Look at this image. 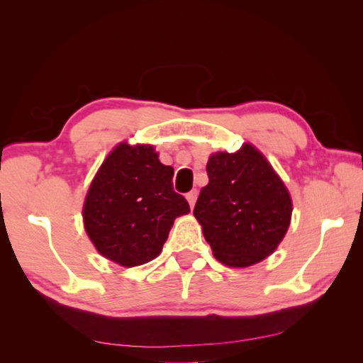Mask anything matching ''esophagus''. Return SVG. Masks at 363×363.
Wrapping results in <instances>:
<instances>
[{
    "mask_svg": "<svg viewBox=\"0 0 363 363\" xmlns=\"http://www.w3.org/2000/svg\"><path fill=\"white\" fill-rule=\"evenodd\" d=\"M186 198H187V201H189L190 207H194L195 203H196V198H198V191H196V190L189 191V194L186 195Z\"/></svg>",
    "mask_w": 363,
    "mask_h": 363,
    "instance_id": "1",
    "label": "esophagus"
}]
</instances>
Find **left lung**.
<instances>
[{"mask_svg": "<svg viewBox=\"0 0 363 363\" xmlns=\"http://www.w3.org/2000/svg\"><path fill=\"white\" fill-rule=\"evenodd\" d=\"M209 184L194 215L213 256L230 268H248L276 251L291 221L290 191L252 143L207 160Z\"/></svg>", "mask_w": 363, "mask_h": 363, "instance_id": "8db88e82", "label": "left lung"}]
</instances>
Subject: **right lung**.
<instances>
[{
    "label": "right lung",
    "mask_w": 363,
    "mask_h": 363,
    "mask_svg": "<svg viewBox=\"0 0 363 363\" xmlns=\"http://www.w3.org/2000/svg\"><path fill=\"white\" fill-rule=\"evenodd\" d=\"M173 174L150 143L121 142L107 154L82 206L84 229L103 257L130 268L159 256L174 220L190 212Z\"/></svg>",
    "instance_id": "add662e5"
}]
</instances>
